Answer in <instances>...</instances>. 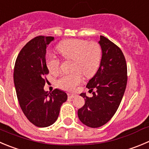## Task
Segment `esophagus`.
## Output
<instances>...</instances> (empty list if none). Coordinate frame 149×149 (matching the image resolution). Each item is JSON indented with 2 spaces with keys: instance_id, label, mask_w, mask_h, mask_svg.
<instances>
[{
  "instance_id": "1",
  "label": "esophagus",
  "mask_w": 149,
  "mask_h": 149,
  "mask_svg": "<svg viewBox=\"0 0 149 149\" xmlns=\"http://www.w3.org/2000/svg\"><path fill=\"white\" fill-rule=\"evenodd\" d=\"M76 97V94H74V93H68V97L70 99H72L74 98V97Z\"/></svg>"
}]
</instances>
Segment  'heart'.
I'll list each match as a JSON object with an SVG mask.
<instances>
[{
	"instance_id": "1",
	"label": "heart",
	"mask_w": 149,
	"mask_h": 149,
	"mask_svg": "<svg viewBox=\"0 0 149 149\" xmlns=\"http://www.w3.org/2000/svg\"><path fill=\"white\" fill-rule=\"evenodd\" d=\"M57 49L64 58L72 60L73 71L63 74L57 82L58 86L63 90H74L83 82V74L86 77H91L100 66L101 48L97 42L67 39L61 42ZM47 65L51 72L56 73L60 68V60L54 54L49 53L47 56Z\"/></svg>"
}]
</instances>
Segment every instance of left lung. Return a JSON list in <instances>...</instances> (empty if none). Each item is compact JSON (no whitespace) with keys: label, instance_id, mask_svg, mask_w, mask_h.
<instances>
[{"label":"left lung","instance_id":"8db88e82","mask_svg":"<svg viewBox=\"0 0 149 149\" xmlns=\"http://www.w3.org/2000/svg\"><path fill=\"white\" fill-rule=\"evenodd\" d=\"M98 43L102 49L100 67L86 86L93 96L80 93L86 102L77 111L80 121L91 128L102 127L111 119L119 107L127 83V63L121 49L103 36Z\"/></svg>","mask_w":149,"mask_h":149}]
</instances>
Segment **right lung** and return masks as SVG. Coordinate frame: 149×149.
I'll use <instances>...</instances> for the list:
<instances>
[{"instance_id": "add662e5", "label": "right lung", "mask_w": 149, "mask_h": 149, "mask_svg": "<svg viewBox=\"0 0 149 149\" xmlns=\"http://www.w3.org/2000/svg\"><path fill=\"white\" fill-rule=\"evenodd\" d=\"M52 36H39L28 42L17 58L14 69V83L22 112L33 124L47 127L58 119L62 104L67 94L56 88L45 91V77L49 73L46 64L47 46Z\"/></svg>"}]
</instances>
